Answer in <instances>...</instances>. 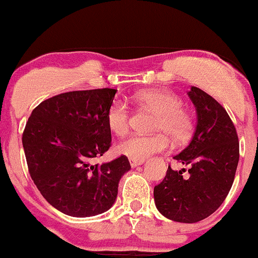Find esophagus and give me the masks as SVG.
<instances>
[{
  "label": "esophagus",
  "mask_w": 258,
  "mask_h": 258,
  "mask_svg": "<svg viewBox=\"0 0 258 258\" xmlns=\"http://www.w3.org/2000/svg\"><path fill=\"white\" fill-rule=\"evenodd\" d=\"M144 162H145V160H132V159H130V164H131L132 167L140 166V165H142Z\"/></svg>",
  "instance_id": "1"
}]
</instances>
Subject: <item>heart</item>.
Wrapping results in <instances>:
<instances>
[{"label": "heart", "instance_id": "obj_1", "mask_svg": "<svg viewBox=\"0 0 258 258\" xmlns=\"http://www.w3.org/2000/svg\"><path fill=\"white\" fill-rule=\"evenodd\" d=\"M136 101L141 106L156 112L154 131L162 134L150 136L135 135L128 137L117 146L118 154L132 160H144L150 155L165 151L170 145L167 136L175 144H181L189 139L191 134V121L181 109L182 102L176 94L159 89H147L136 94ZM106 121L112 134L119 137L124 136L131 123L128 106L122 101H114L107 111Z\"/></svg>", "mask_w": 258, "mask_h": 258}]
</instances>
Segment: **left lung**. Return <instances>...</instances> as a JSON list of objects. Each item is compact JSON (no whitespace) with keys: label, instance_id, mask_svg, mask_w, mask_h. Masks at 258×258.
Instances as JSON below:
<instances>
[{"label":"left lung","instance_id":"1","mask_svg":"<svg viewBox=\"0 0 258 258\" xmlns=\"http://www.w3.org/2000/svg\"><path fill=\"white\" fill-rule=\"evenodd\" d=\"M196 107L197 126L190 144L174 159L189 166L172 170L154 187L157 211L167 219L180 223H197L213 214L233 184L239 160L236 127L226 109L202 89L187 92Z\"/></svg>","mask_w":258,"mask_h":258}]
</instances>
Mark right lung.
Here are the masks:
<instances>
[{"label": "right lung", "mask_w": 258, "mask_h": 258, "mask_svg": "<svg viewBox=\"0 0 258 258\" xmlns=\"http://www.w3.org/2000/svg\"><path fill=\"white\" fill-rule=\"evenodd\" d=\"M117 89L61 93L41 102L29 117L22 146L31 179L46 199L67 216L86 218L108 211L121 177L131 169L119 156L102 165L111 146L106 114Z\"/></svg>", "instance_id": "right-lung-1"}]
</instances>
